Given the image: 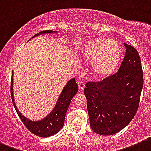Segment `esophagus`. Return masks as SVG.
<instances>
[{"label": "esophagus", "instance_id": "34e87169", "mask_svg": "<svg viewBox=\"0 0 151 151\" xmlns=\"http://www.w3.org/2000/svg\"><path fill=\"white\" fill-rule=\"evenodd\" d=\"M78 86H79V90L80 91H83L84 87H85V84H84L83 82L79 81L78 82Z\"/></svg>", "mask_w": 151, "mask_h": 151}]
</instances>
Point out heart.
Here are the masks:
<instances>
[{"instance_id": "heart-1", "label": "heart", "mask_w": 151, "mask_h": 151, "mask_svg": "<svg viewBox=\"0 0 151 151\" xmlns=\"http://www.w3.org/2000/svg\"><path fill=\"white\" fill-rule=\"evenodd\" d=\"M84 60L91 63L92 75L105 79L113 74L121 59V49L116 41L97 38L89 41L80 50Z\"/></svg>"}]
</instances>
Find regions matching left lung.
<instances>
[{"mask_svg":"<svg viewBox=\"0 0 151 151\" xmlns=\"http://www.w3.org/2000/svg\"><path fill=\"white\" fill-rule=\"evenodd\" d=\"M126 52L116 74L101 82H89L84 88L92 130L101 135H114L124 128L137 112L143 86L139 55L124 44Z\"/></svg>","mask_w":151,"mask_h":151,"instance_id":"obj_1","label":"left lung"}]
</instances>
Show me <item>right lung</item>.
Listing matches in <instances>:
<instances>
[{
  "label": "right lung",
  "instance_id": "right-lung-1",
  "mask_svg": "<svg viewBox=\"0 0 151 151\" xmlns=\"http://www.w3.org/2000/svg\"><path fill=\"white\" fill-rule=\"evenodd\" d=\"M52 33H57V31H53L52 30L42 31L38 34H36L32 38H35L42 34ZM78 90H79L78 84L76 83L75 78L70 79L63 89L59 98L57 99L56 106H54L53 109L50 112V114L46 116L45 118H43L42 120L32 121L25 117L16 107L13 97V72L12 74L11 96L14 107L16 109L17 114L20 118V120L23 121V124L26 126V128L31 132L40 137L45 138L55 135L57 132H59V131L63 128L64 124H65V114L67 113L68 109L71 103L72 98L76 94Z\"/></svg>",
  "mask_w": 151,
  "mask_h": 151
}]
</instances>
